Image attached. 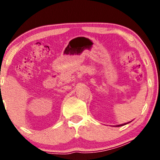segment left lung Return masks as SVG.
I'll return each mask as SVG.
<instances>
[{"label": "left lung", "instance_id": "obj_1", "mask_svg": "<svg viewBox=\"0 0 160 160\" xmlns=\"http://www.w3.org/2000/svg\"><path fill=\"white\" fill-rule=\"evenodd\" d=\"M126 125V124H122V125H118L117 127H119V126H122V125Z\"/></svg>", "mask_w": 160, "mask_h": 160}]
</instances>
